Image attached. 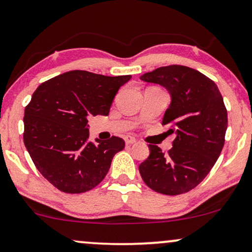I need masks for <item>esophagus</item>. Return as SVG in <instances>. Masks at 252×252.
<instances>
[{
	"instance_id": "1",
	"label": "esophagus",
	"mask_w": 252,
	"mask_h": 252,
	"mask_svg": "<svg viewBox=\"0 0 252 252\" xmlns=\"http://www.w3.org/2000/svg\"><path fill=\"white\" fill-rule=\"evenodd\" d=\"M125 142H126V145H133V143L136 142V140H135V138H133V136L127 135L125 138Z\"/></svg>"
}]
</instances>
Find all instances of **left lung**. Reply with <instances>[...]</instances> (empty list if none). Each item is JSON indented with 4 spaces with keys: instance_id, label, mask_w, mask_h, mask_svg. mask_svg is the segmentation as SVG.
Returning <instances> with one entry per match:
<instances>
[{
    "instance_id": "obj_1",
    "label": "left lung",
    "mask_w": 252,
    "mask_h": 252,
    "mask_svg": "<svg viewBox=\"0 0 252 252\" xmlns=\"http://www.w3.org/2000/svg\"><path fill=\"white\" fill-rule=\"evenodd\" d=\"M140 78L168 90L171 103L162 125H169L168 134L176 135L168 154L149 145L150 154L140 164V175L158 193L191 191L208 175L223 148L228 126L223 98L211 78L190 67H159Z\"/></svg>"
}]
</instances>
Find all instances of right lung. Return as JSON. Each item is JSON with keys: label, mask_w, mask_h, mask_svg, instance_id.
Instances as JSON below:
<instances>
[{"label": "right lung", "mask_w": 252, "mask_h": 252, "mask_svg": "<svg viewBox=\"0 0 252 252\" xmlns=\"http://www.w3.org/2000/svg\"><path fill=\"white\" fill-rule=\"evenodd\" d=\"M130 77L71 70L41 83L32 94L24 113V145L39 172L58 190L82 193L105 178L125 141L118 136L89 141L88 117L107 116Z\"/></svg>", "instance_id": "add662e5"}]
</instances>
